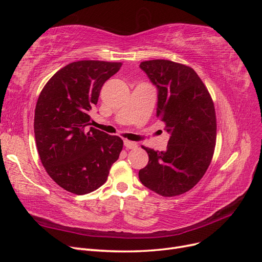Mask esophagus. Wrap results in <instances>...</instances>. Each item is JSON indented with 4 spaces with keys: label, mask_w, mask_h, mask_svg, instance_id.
<instances>
[{
    "label": "esophagus",
    "mask_w": 262,
    "mask_h": 262,
    "mask_svg": "<svg viewBox=\"0 0 262 262\" xmlns=\"http://www.w3.org/2000/svg\"><path fill=\"white\" fill-rule=\"evenodd\" d=\"M124 146L128 148V149H133V148H137L138 147V143H136V142H132V141H129V140H124Z\"/></svg>",
    "instance_id": "esophagus-1"
}]
</instances>
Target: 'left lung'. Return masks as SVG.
Listing matches in <instances>:
<instances>
[{
	"mask_svg": "<svg viewBox=\"0 0 262 262\" xmlns=\"http://www.w3.org/2000/svg\"><path fill=\"white\" fill-rule=\"evenodd\" d=\"M157 89L156 117L170 134L167 149L143 148L148 163L142 184L163 196L192 189L207 171L216 142V117L209 91L194 70L169 60L141 62Z\"/></svg>",
	"mask_w": 262,
	"mask_h": 262,
	"instance_id": "obj_1",
	"label": "left lung"
}]
</instances>
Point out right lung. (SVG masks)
<instances>
[{
  "label": "right lung",
  "instance_id": "obj_1",
  "mask_svg": "<svg viewBox=\"0 0 262 262\" xmlns=\"http://www.w3.org/2000/svg\"><path fill=\"white\" fill-rule=\"evenodd\" d=\"M120 62L83 60L59 70L42 89L35 109L34 131L48 175L69 192L86 194L106 182L123 141L93 128L90 112L102 85Z\"/></svg>",
  "mask_w": 262,
  "mask_h": 262
}]
</instances>
